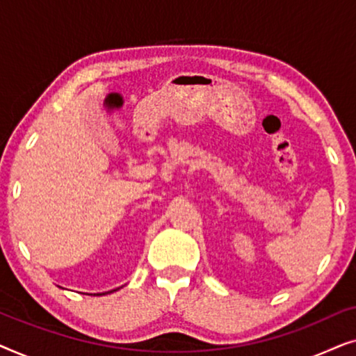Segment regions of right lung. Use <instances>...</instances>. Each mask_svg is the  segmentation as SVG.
Instances as JSON below:
<instances>
[{
  "label": "right lung",
  "instance_id": "1",
  "mask_svg": "<svg viewBox=\"0 0 356 356\" xmlns=\"http://www.w3.org/2000/svg\"><path fill=\"white\" fill-rule=\"evenodd\" d=\"M118 289H115V290H110V291H105V293H113V291H116ZM105 293H97V296H100V295H105Z\"/></svg>",
  "mask_w": 356,
  "mask_h": 356
}]
</instances>
